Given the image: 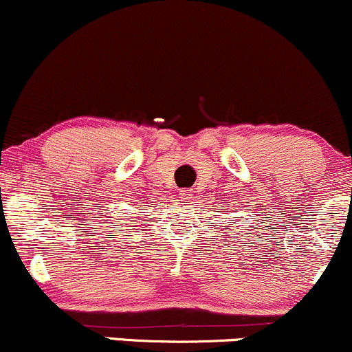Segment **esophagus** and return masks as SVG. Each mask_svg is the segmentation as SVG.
I'll return each instance as SVG.
<instances>
[{
  "mask_svg": "<svg viewBox=\"0 0 352 352\" xmlns=\"http://www.w3.org/2000/svg\"><path fill=\"white\" fill-rule=\"evenodd\" d=\"M179 196L183 197V199H188V197H189V191H188V189H181Z\"/></svg>",
  "mask_w": 352,
  "mask_h": 352,
  "instance_id": "34e87169",
  "label": "esophagus"
}]
</instances>
